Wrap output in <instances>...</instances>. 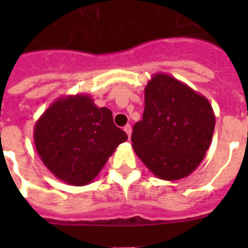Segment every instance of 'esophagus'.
Segmentation results:
<instances>
[{
    "label": "esophagus",
    "instance_id": "34e87169",
    "mask_svg": "<svg viewBox=\"0 0 248 248\" xmlns=\"http://www.w3.org/2000/svg\"><path fill=\"white\" fill-rule=\"evenodd\" d=\"M124 131H125L126 134H128L129 139H130V135H131V126H130V125H125V126H124Z\"/></svg>",
    "mask_w": 248,
    "mask_h": 248
}]
</instances>
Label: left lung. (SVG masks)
I'll return each mask as SVG.
<instances>
[{"label": "left lung", "instance_id": "obj_1", "mask_svg": "<svg viewBox=\"0 0 248 248\" xmlns=\"http://www.w3.org/2000/svg\"><path fill=\"white\" fill-rule=\"evenodd\" d=\"M143 120L133 128L135 154L159 179L180 180L200 165L214 135L210 102L189 85L155 73L145 87Z\"/></svg>", "mask_w": 248, "mask_h": 248}]
</instances>
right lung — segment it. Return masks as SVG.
Returning <instances> with one entry per match:
<instances>
[{"mask_svg": "<svg viewBox=\"0 0 248 248\" xmlns=\"http://www.w3.org/2000/svg\"><path fill=\"white\" fill-rule=\"evenodd\" d=\"M37 153L57 179L84 186L97 177L128 135L113 122L108 108H98L88 94L63 95L36 122Z\"/></svg>", "mask_w": 248, "mask_h": 248, "instance_id": "add662e5", "label": "right lung"}]
</instances>
